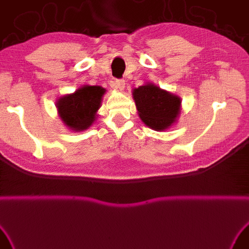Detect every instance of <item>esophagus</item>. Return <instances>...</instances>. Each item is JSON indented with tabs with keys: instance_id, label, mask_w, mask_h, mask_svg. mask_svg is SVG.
Returning a JSON list of instances; mask_svg holds the SVG:
<instances>
[{
	"instance_id": "esophagus-1",
	"label": "esophagus",
	"mask_w": 249,
	"mask_h": 249,
	"mask_svg": "<svg viewBox=\"0 0 249 249\" xmlns=\"http://www.w3.org/2000/svg\"><path fill=\"white\" fill-rule=\"evenodd\" d=\"M114 86H115L118 90H123L125 88V81L124 80H116L115 83H114Z\"/></svg>"
}]
</instances>
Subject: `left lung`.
Here are the masks:
<instances>
[{"label":"left lung","instance_id":"8db88e82","mask_svg":"<svg viewBox=\"0 0 249 249\" xmlns=\"http://www.w3.org/2000/svg\"><path fill=\"white\" fill-rule=\"evenodd\" d=\"M133 97L142 122L154 131L167 129L180 113V98L152 83L134 89Z\"/></svg>","mask_w":249,"mask_h":249}]
</instances>
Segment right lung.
Listing matches in <instances>:
<instances>
[{
    "mask_svg": "<svg viewBox=\"0 0 249 249\" xmlns=\"http://www.w3.org/2000/svg\"><path fill=\"white\" fill-rule=\"evenodd\" d=\"M105 92L106 89L101 86L84 85L74 93L62 96L56 107L63 123L75 132L88 129L96 120Z\"/></svg>",
    "mask_w": 249,
    "mask_h": 249,
    "instance_id": "1",
    "label": "right lung"
}]
</instances>
